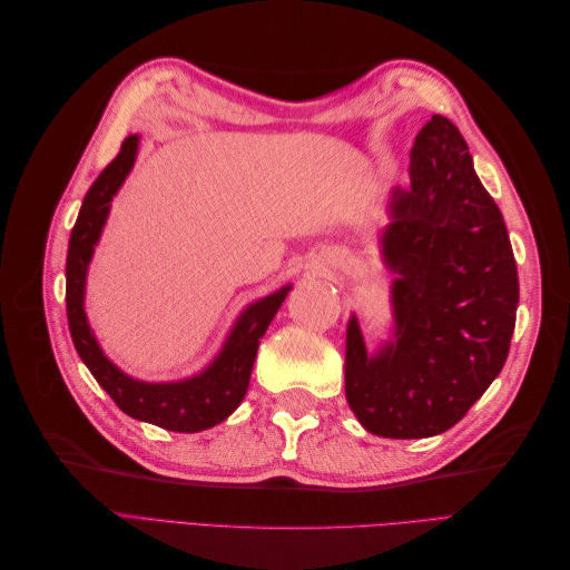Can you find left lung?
Returning a JSON list of instances; mask_svg holds the SVG:
<instances>
[{"instance_id":"left-lung-1","label":"left lung","mask_w":570,"mask_h":570,"mask_svg":"<svg viewBox=\"0 0 570 570\" xmlns=\"http://www.w3.org/2000/svg\"><path fill=\"white\" fill-rule=\"evenodd\" d=\"M385 258L396 342L368 356L356 318L344 390L368 433L433 438L456 425L504 368L519 271L502 212L463 135L433 114L411 147V189H394Z\"/></svg>"}]
</instances>
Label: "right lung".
Instances as JSON below:
<instances>
[{"instance_id": "obj_1", "label": "right lung", "mask_w": 570, "mask_h": 570, "mask_svg": "<svg viewBox=\"0 0 570 570\" xmlns=\"http://www.w3.org/2000/svg\"><path fill=\"white\" fill-rule=\"evenodd\" d=\"M137 154V135H128L116 159L101 170L88 195L82 199L80 214L68 239L66 256V316L68 331H71L76 352L90 368L95 381L109 392L116 406L137 421H147L174 433H199L226 421L243 402L249 387V375L258 350V340L264 337L273 316L278 314L289 287L273 292L266 299L256 302L239 316L226 347L218 354L214 364L202 375L189 377L183 383H140L120 373L111 361L101 354L95 342L88 321L82 312V289L85 273L92 258L95 245L105 226L109 204L116 189L128 176Z\"/></svg>"}]
</instances>
